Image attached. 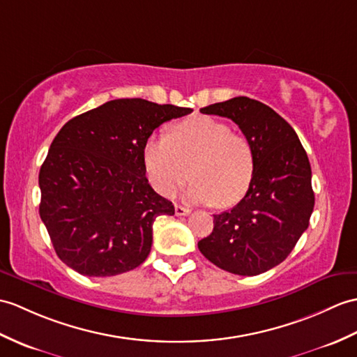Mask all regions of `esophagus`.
Segmentation results:
<instances>
[{"label": "esophagus", "instance_id": "1", "mask_svg": "<svg viewBox=\"0 0 357 357\" xmlns=\"http://www.w3.org/2000/svg\"><path fill=\"white\" fill-rule=\"evenodd\" d=\"M175 213H176V216H188V214L192 213V210L187 208V206L176 205V206H175Z\"/></svg>", "mask_w": 357, "mask_h": 357}]
</instances>
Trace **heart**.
Returning <instances> with one entry per match:
<instances>
[{"label":"heart","mask_w":357,"mask_h":357,"mask_svg":"<svg viewBox=\"0 0 357 357\" xmlns=\"http://www.w3.org/2000/svg\"><path fill=\"white\" fill-rule=\"evenodd\" d=\"M143 161L152 187L173 196L190 178L187 196L195 202L229 206L242 199L254 175V151L248 138L213 117H193L172 128L170 135H151Z\"/></svg>","instance_id":"obj_1"}]
</instances>
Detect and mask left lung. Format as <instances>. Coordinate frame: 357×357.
<instances>
[{
  "instance_id": "1",
  "label": "left lung",
  "mask_w": 357,
  "mask_h": 357,
  "mask_svg": "<svg viewBox=\"0 0 357 357\" xmlns=\"http://www.w3.org/2000/svg\"><path fill=\"white\" fill-rule=\"evenodd\" d=\"M233 120L254 151V175L233 210L214 214L213 233L197 242L218 268L259 275L275 268L309 227L314 205L312 169L296 132L259 100L234 97L201 109Z\"/></svg>"
}]
</instances>
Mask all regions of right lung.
<instances>
[{"instance_id": "obj_1", "label": "right lung", "mask_w": 357, "mask_h": 357, "mask_svg": "<svg viewBox=\"0 0 357 357\" xmlns=\"http://www.w3.org/2000/svg\"><path fill=\"white\" fill-rule=\"evenodd\" d=\"M192 111L119 98L63 124L39 172V214L66 266L112 277L147 259L155 219L175 206L149 184L143 147L162 123Z\"/></svg>"}]
</instances>
